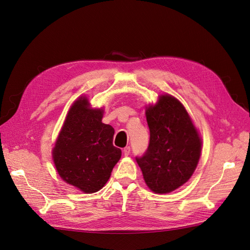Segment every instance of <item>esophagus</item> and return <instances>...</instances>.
<instances>
[{"instance_id": "34e87169", "label": "esophagus", "mask_w": 250, "mask_h": 250, "mask_svg": "<svg viewBox=\"0 0 250 250\" xmlns=\"http://www.w3.org/2000/svg\"><path fill=\"white\" fill-rule=\"evenodd\" d=\"M129 153H131V148H129L128 146L124 148V154H125V156H128Z\"/></svg>"}]
</instances>
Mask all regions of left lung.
Instances as JSON below:
<instances>
[{
	"mask_svg": "<svg viewBox=\"0 0 250 250\" xmlns=\"http://www.w3.org/2000/svg\"><path fill=\"white\" fill-rule=\"evenodd\" d=\"M150 131L146 154L137 158L147 187L156 194L175 191L187 183L201 155L202 140L185 106L169 94L145 107Z\"/></svg>",
	"mask_w": 250,
	"mask_h": 250,
	"instance_id": "8db88e82",
	"label": "left lung"
}]
</instances>
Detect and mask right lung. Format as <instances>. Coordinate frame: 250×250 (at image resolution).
<instances>
[{
	"mask_svg": "<svg viewBox=\"0 0 250 250\" xmlns=\"http://www.w3.org/2000/svg\"><path fill=\"white\" fill-rule=\"evenodd\" d=\"M104 107L93 108L85 95L67 111L52 148L59 177L78 190L92 194L101 190L122 157L113 146L114 129L102 123Z\"/></svg>",
	"mask_w": 250,
	"mask_h": 250,
	"instance_id": "obj_1",
	"label": "right lung"
}]
</instances>
